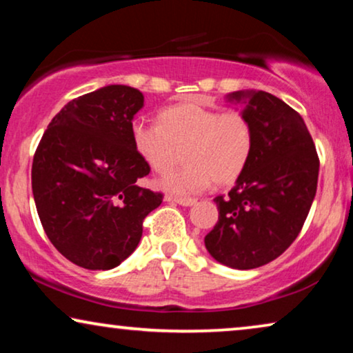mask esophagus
I'll use <instances>...</instances> for the list:
<instances>
[{
  "mask_svg": "<svg viewBox=\"0 0 353 353\" xmlns=\"http://www.w3.org/2000/svg\"><path fill=\"white\" fill-rule=\"evenodd\" d=\"M165 201L175 202V204L183 205V207H191L196 204V199H192V197H181V196H172V194L165 196Z\"/></svg>",
  "mask_w": 353,
  "mask_h": 353,
  "instance_id": "34e87169",
  "label": "esophagus"
}]
</instances>
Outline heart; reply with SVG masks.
<instances>
[{
	"label": "heart",
	"instance_id": "b5f03b06",
	"mask_svg": "<svg viewBox=\"0 0 353 353\" xmlns=\"http://www.w3.org/2000/svg\"><path fill=\"white\" fill-rule=\"evenodd\" d=\"M130 133L134 151L156 172L175 165L186 149L188 165L159 181L178 194L201 192L214 181L231 185L243 175L254 149L252 125L243 112H220L197 103L170 105L162 110L161 123L137 120Z\"/></svg>",
	"mask_w": 353,
	"mask_h": 353
}]
</instances>
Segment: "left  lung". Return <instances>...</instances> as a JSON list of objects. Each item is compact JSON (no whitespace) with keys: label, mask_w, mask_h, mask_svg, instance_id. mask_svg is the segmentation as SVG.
<instances>
[{"label":"left lung","mask_w":353,"mask_h":353,"mask_svg":"<svg viewBox=\"0 0 353 353\" xmlns=\"http://www.w3.org/2000/svg\"><path fill=\"white\" fill-rule=\"evenodd\" d=\"M225 101L249 119L254 149L228 196L214 199L219 221L204 243L219 263L250 270L279 257L301 233L320 161L303 119L276 96L241 90Z\"/></svg>","instance_id":"1"}]
</instances>
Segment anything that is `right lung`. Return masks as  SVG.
I'll return each mask as SVG.
<instances>
[{
    "label": "right lung",
    "instance_id": "obj_1",
    "mask_svg": "<svg viewBox=\"0 0 353 353\" xmlns=\"http://www.w3.org/2000/svg\"><path fill=\"white\" fill-rule=\"evenodd\" d=\"M141 91L108 85L67 103L32 165L37 212L52 245L86 270H112L138 248L143 220L162 204L139 186L151 168L132 143Z\"/></svg>",
    "mask_w": 353,
    "mask_h": 353
}]
</instances>
